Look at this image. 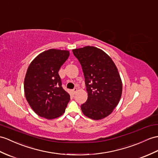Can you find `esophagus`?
Listing matches in <instances>:
<instances>
[{"label": "esophagus", "instance_id": "34e87169", "mask_svg": "<svg viewBox=\"0 0 158 158\" xmlns=\"http://www.w3.org/2000/svg\"><path fill=\"white\" fill-rule=\"evenodd\" d=\"M77 90H78V89H77L76 88H74V89H73V90H72V92L73 94H75L76 92H77Z\"/></svg>", "mask_w": 158, "mask_h": 158}]
</instances>
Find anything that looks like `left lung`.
<instances>
[{
	"mask_svg": "<svg viewBox=\"0 0 158 158\" xmlns=\"http://www.w3.org/2000/svg\"><path fill=\"white\" fill-rule=\"evenodd\" d=\"M81 65L88 99L81 105L82 113L94 120L109 115L122 94V82L112 59L102 50L92 46L72 50Z\"/></svg>",
	"mask_w": 158,
	"mask_h": 158,
	"instance_id": "8db88e82",
	"label": "left lung"
}]
</instances>
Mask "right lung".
I'll return each instance as SVG.
<instances>
[{
    "instance_id": "obj_1",
    "label": "right lung",
    "mask_w": 158,
    "mask_h": 158,
    "mask_svg": "<svg viewBox=\"0 0 158 158\" xmlns=\"http://www.w3.org/2000/svg\"><path fill=\"white\" fill-rule=\"evenodd\" d=\"M69 55L66 50L51 49L40 53L29 66L24 81L25 97L41 117L52 119L61 116L70 101L58 74Z\"/></svg>"
}]
</instances>
